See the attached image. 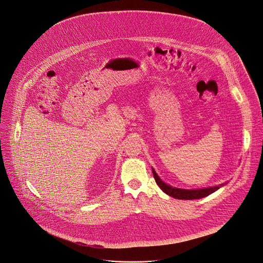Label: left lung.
Here are the masks:
<instances>
[{"mask_svg": "<svg viewBox=\"0 0 263 263\" xmlns=\"http://www.w3.org/2000/svg\"><path fill=\"white\" fill-rule=\"evenodd\" d=\"M153 174H154V177H155V180H156L157 184L160 186V189L165 194H167L168 196H170L172 198L179 199V200H197V199H202V198H205V197L213 194L214 192L219 190L221 186H224L227 184V182H226V183H222L220 185H215V186H210V187H205V189L184 190V189L173 187L170 184L165 183L159 177V175L156 173L154 168H153Z\"/></svg>", "mask_w": 263, "mask_h": 263, "instance_id": "left-lung-1", "label": "left lung"}]
</instances>
